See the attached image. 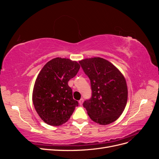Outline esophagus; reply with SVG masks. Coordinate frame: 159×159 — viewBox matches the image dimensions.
<instances>
[{
    "mask_svg": "<svg viewBox=\"0 0 159 159\" xmlns=\"http://www.w3.org/2000/svg\"><path fill=\"white\" fill-rule=\"evenodd\" d=\"M83 102H84V99H83V98H81V99L79 101V103H80V105H82Z\"/></svg>",
    "mask_w": 159,
    "mask_h": 159,
    "instance_id": "esophagus-1",
    "label": "esophagus"
}]
</instances>
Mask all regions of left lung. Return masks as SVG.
Returning a JSON list of instances; mask_svg holds the SVG:
<instances>
[{
  "instance_id": "1",
  "label": "left lung",
  "mask_w": 159,
  "mask_h": 159,
  "mask_svg": "<svg viewBox=\"0 0 159 159\" xmlns=\"http://www.w3.org/2000/svg\"><path fill=\"white\" fill-rule=\"evenodd\" d=\"M79 63L90 80L91 97L83 103L89 117L103 125L116 121L127 102L124 76L116 67L102 57L85 59Z\"/></svg>"
}]
</instances>
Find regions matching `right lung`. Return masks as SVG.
<instances>
[{"instance_id":"right-lung-1","label":"right lung","mask_w":159,"mask_h":159,"mask_svg":"<svg viewBox=\"0 0 159 159\" xmlns=\"http://www.w3.org/2000/svg\"><path fill=\"white\" fill-rule=\"evenodd\" d=\"M80 68L77 61L56 57L48 62L38 74L32 101L36 112L46 123L61 125L68 121L78 106L68 83Z\"/></svg>"}]
</instances>
